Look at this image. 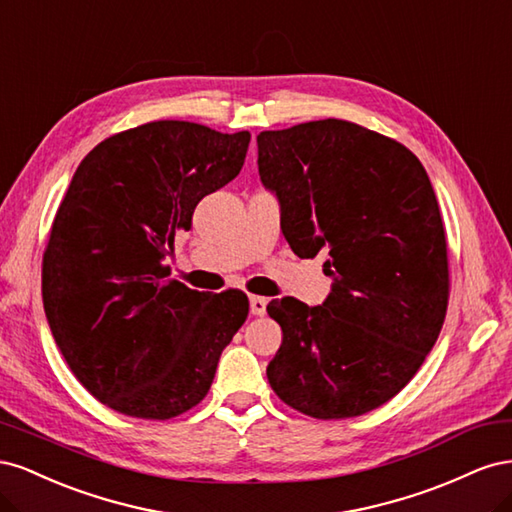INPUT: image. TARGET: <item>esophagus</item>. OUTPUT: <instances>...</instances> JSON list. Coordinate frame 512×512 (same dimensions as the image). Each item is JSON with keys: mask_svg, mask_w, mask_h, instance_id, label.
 Returning a JSON list of instances; mask_svg holds the SVG:
<instances>
[{"mask_svg": "<svg viewBox=\"0 0 512 512\" xmlns=\"http://www.w3.org/2000/svg\"><path fill=\"white\" fill-rule=\"evenodd\" d=\"M267 299L265 297H250V312L252 316H265L267 314Z\"/></svg>", "mask_w": 512, "mask_h": 512, "instance_id": "obj_1", "label": "esophagus"}]
</instances>
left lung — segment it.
Masks as SVG:
<instances>
[{
  "instance_id": "1",
  "label": "left lung",
  "mask_w": 512,
  "mask_h": 512,
  "mask_svg": "<svg viewBox=\"0 0 512 512\" xmlns=\"http://www.w3.org/2000/svg\"><path fill=\"white\" fill-rule=\"evenodd\" d=\"M256 141L288 245L299 258L327 252L333 277L318 307L292 297L267 305L282 327L271 389L320 421L376 410L421 369L446 316V232L431 181L408 147L344 119Z\"/></svg>"
}]
</instances>
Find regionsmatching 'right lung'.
<instances>
[{
    "mask_svg": "<svg viewBox=\"0 0 512 512\" xmlns=\"http://www.w3.org/2000/svg\"><path fill=\"white\" fill-rule=\"evenodd\" d=\"M250 132L149 121L76 168L42 256V301L68 367L104 406L166 421L198 406L250 314L241 290H192L164 258L207 194L239 175Z\"/></svg>",
    "mask_w": 512,
    "mask_h": 512,
    "instance_id": "add662e5",
    "label": "right lung"
}]
</instances>
